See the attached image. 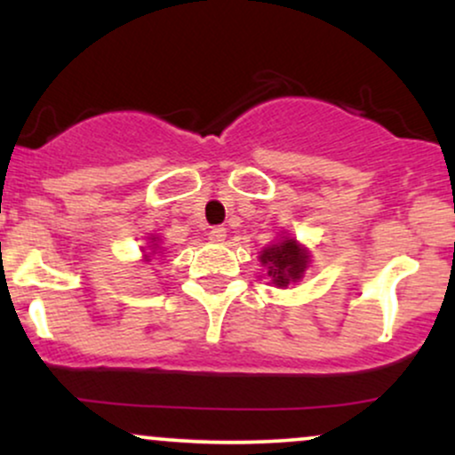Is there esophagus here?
I'll list each match as a JSON object with an SVG mask.
<instances>
[{"label":"esophagus","instance_id":"1","mask_svg":"<svg viewBox=\"0 0 455 455\" xmlns=\"http://www.w3.org/2000/svg\"><path fill=\"white\" fill-rule=\"evenodd\" d=\"M210 239H212V242H216V243L224 242V239H227V228H224V227H213L212 231H210Z\"/></svg>","mask_w":455,"mask_h":455}]
</instances>
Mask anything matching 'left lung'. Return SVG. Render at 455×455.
<instances>
[{
    "label": "left lung",
    "instance_id": "1",
    "mask_svg": "<svg viewBox=\"0 0 455 455\" xmlns=\"http://www.w3.org/2000/svg\"><path fill=\"white\" fill-rule=\"evenodd\" d=\"M260 265L275 289H286L289 284H297L304 278L306 269L310 267L312 252L304 243H299L291 233H280L275 242L265 245L259 252Z\"/></svg>",
    "mask_w": 455,
    "mask_h": 455
}]
</instances>
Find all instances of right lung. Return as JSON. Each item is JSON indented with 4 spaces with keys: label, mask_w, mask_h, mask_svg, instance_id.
<instances>
[{
    "label": "right lung",
    "mask_w": 455,
    "mask_h": 455,
    "mask_svg": "<svg viewBox=\"0 0 455 455\" xmlns=\"http://www.w3.org/2000/svg\"><path fill=\"white\" fill-rule=\"evenodd\" d=\"M140 252H143L140 263H151V259L164 254V250H162V239L158 235H148V243L140 245Z\"/></svg>",
    "instance_id": "obj_1"
}]
</instances>
